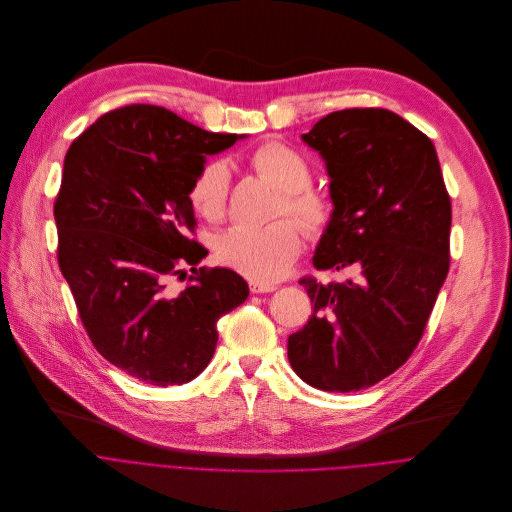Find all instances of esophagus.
<instances>
[{"label": "esophagus", "mask_w": 512, "mask_h": 512, "mask_svg": "<svg viewBox=\"0 0 512 512\" xmlns=\"http://www.w3.org/2000/svg\"><path fill=\"white\" fill-rule=\"evenodd\" d=\"M276 286L274 284H260V282H250V292L254 294H262V292H274Z\"/></svg>", "instance_id": "34e87169"}]
</instances>
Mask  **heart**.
<instances>
[{"label": "heart", "mask_w": 512, "mask_h": 512, "mask_svg": "<svg viewBox=\"0 0 512 512\" xmlns=\"http://www.w3.org/2000/svg\"><path fill=\"white\" fill-rule=\"evenodd\" d=\"M252 167L282 189L276 214H292L311 238H321L335 216L333 201L311 187L313 169L306 159L284 143H264L252 157ZM230 167L224 159L203 165L189 189L191 206L208 222H222L228 212ZM300 226L292 218H280L266 226H238L216 244L222 266L236 270L252 282L272 284L294 264L300 252Z\"/></svg>", "instance_id": "heart-1"}]
</instances>
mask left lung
<instances>
[{
    "label": "left lung",
    "instance_id": "obj_1",
    "mask_svg": "<svg viewBox=\"0 0 512 512\" xmlns=\"http://www.w3.org/2000/svg\"><path fill=\"white\" fill-rule=\"evenodd\" d=\"M302 139L323 155L335 203L313 264L349 278L298 280L313 315L288 337V361L317 389L359 391L426 331L450 268V195L434 143L391 111H337Z\"/></svg>",
    "mask_w": 512,
    "mask_h": 512
}]
</instances>
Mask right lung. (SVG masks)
Masks as SVG:
<instances>
[{
    "label": "right lung",
    "instance_id": "1",
    "mask_svg": "<svg viewBox=\"0 0 512 512\" xmlns=\"http://www.w3.org/2000/svg\"><path fill=\"white\" fill-rule=\"evenodd\" d=\"M238 139L129 105L102 115L64 157L58 266L94 349L139 381L197 377L216 351L220 317L248 298L234 270L197 268L208 250L191 238V183L208 155ZM171 277H187L186 288L175 291Z\"/></svg>",
    "mask_w": 512,
    "mask_h": 512
}]
</instances>
